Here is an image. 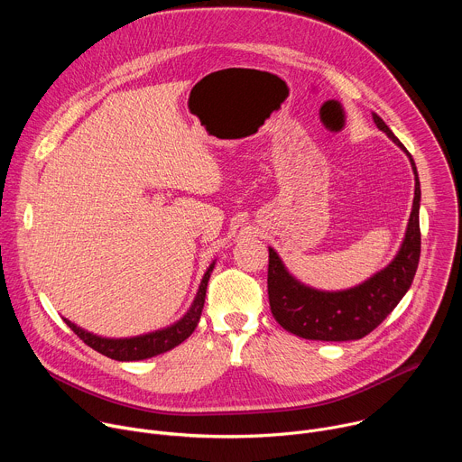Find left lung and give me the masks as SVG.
I'll return each instance as SVG.
<instances>
[{"mask_svg":"<svg viewBox=\"0 0 462 462\" xmlns=\"http://www.w3.org/2000/svg\"><path fill=\"white\" fill-rule=\"evenodd\" d=\"M373 120L411 162L415 197L408 228L397 255L389 261L387 267L344 291H319L301 283L289 273L280 254L269 246V301L273 316L285 331L305 340L347 342L364 338L399 305L410 291L419 267L420 180L417 166L404 144L394 137L376 113H373Z\"/></svg>","mask_w":462,"mask_h":462,"instance_id":"1","label":"left lung"}]
</instances>
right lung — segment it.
<instances>
[{"instance_id":"obj_1","label":"right lung","mask_w":462,"mask_h":462,"mask_svg":"<svg viewBox=\"0 0 462 462\" xmlns=\"http://www.w3.org/2000/svg\"><path fill=\"white\" fill-rule=\"evenodd\" d=\"M216 267V259L212 261V265L207 269L199 291H197L189 309L184 312L182 318H179L175 323L159 328V331H152L146 335H139V337H131V338H106V337H98L93 335L86 328L79 327L77 323L69 321L68 318H63V321L68 323L75 335L84 340L89 347H93L95 351L102 353L107 358L118 360V362H135V360H146L157 355H162L173 347H177L179 344H182L193 331L197 323H199L203 307H205V296H207V287H208V280L210 274Z\"/></svg>"}]
</instances>
